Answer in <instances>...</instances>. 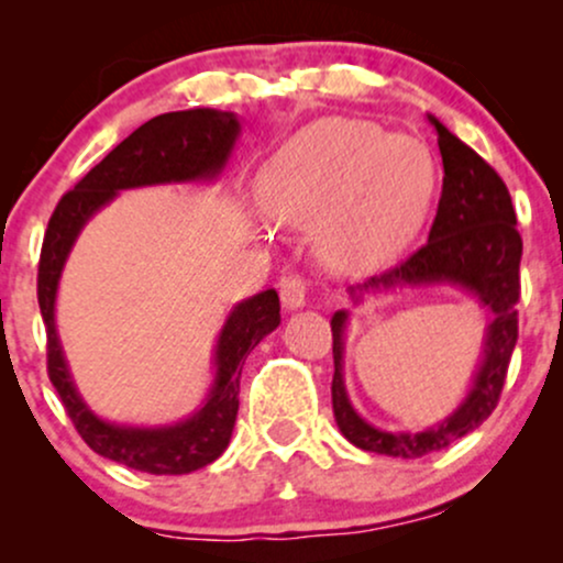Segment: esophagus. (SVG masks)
<instances>
[{"label":"esophagus","instance_id":"esophagus-1","mask_svg":"<svg viewBox=\"0 0 563 563\" xmlns=\"http://www.w3.org/2000/svg\"><path fill=\"white\" fill-rule=\"evenodd\" d=\"M280 301H283V307L288 309V312H294V309H301L303 303H307V283H303L299 275L283 277Z\"/></svg>","mask_w":563,"mask_h":563}]
</instances>
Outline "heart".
<instances>
[{
	"instance_id": "1",
	"label": "heart",
	"mask_w": 563,
	"mask_h": 563,
	"mask_svg": "<svg viewBox=\"0 0 563 563\" xmlns=\"http://www.w3.org/2000/svg\"><path fill=\"white\" fill-rule=\"evenodd\" d=\"M437 192L421 140L354 119L296 132L262 174V209L275 222H314L325 260L341 267L386 262L416 238Z\"/></svg>"
}]
</instances>
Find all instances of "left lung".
Returning a JSON list of instances; mask_svg holds the SVG:
<instances>
[{
    "instance_id": "obj_1",
    "label": "left lung",
    "mask_w": 563,
    "mask_h": 563,
    "mask_svg": "<svg viewBox=\"0 0 563 563\" xmlns=\"http://www.w3.org/2000/svg\"><path fill=\"white\" fill-rule=\"evenodd\" d=\"M437 129L439 153H442V198L437 219L431 224L429 243L418 249L410 260L371 277L367 283L349 288V299L360 303L365 294H384L394 288L412 286H452L474 296L489 312L484 333V349L471 389L461 405L442 423L416 431H384L367 423L346 394L344 384V335L349 312L339 309L331 318L333 331V416L354 448L391 457H423L429 452L450 448L461 437L493 416L510 354L519 339V262L521 235L516 230V211L508 187L497 177L493 166L479 153L457 140L439 119L429 115Z\"/></svg>"
}]
</instances>
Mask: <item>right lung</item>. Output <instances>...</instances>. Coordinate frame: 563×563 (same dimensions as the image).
Wrapping results in <instances>:
<instances>
[{
    "label": "right lung",
    "instance_id": "right-lung-1",
    "mask_svg": "<svg viewBox=\"0 0 563 563\" xmlns=\"http://www.w3.org/2000/svg\"><path fill=\"white\" fill-rule=\"evenodd\" d=\"M241 134L232 111L190 108L156 115L113 147L49 217L38 260V309L47 325V373L84 442L97 455L145 474H190L228 450L238 418L241 371L249 352L280 325L277 290H262L232 307L214 346V384L200 407L172 426H126L95 416L76 389L55 325V301L70 249L102 206L121 190L172 183H211L228 166Z\"/></svg>",
    "mask_w": 563,
    "mask_h": 563
}]
</instances>
